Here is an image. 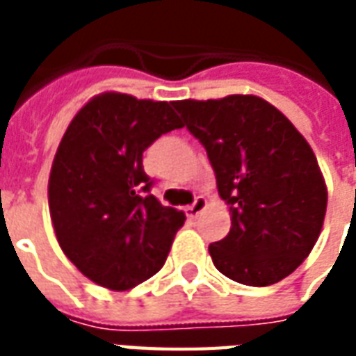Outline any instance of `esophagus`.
Here are the masks:
<instances>
[{
	"mask_svg": "<svg viewBox=\"0 0 356 356\" xmlns=\"http://www.w3.org/2000/svg\"><path fill=\"white\" fill-rule=\"evenodd\" d=\"M204 208H206V198H204V196H196L193 204L186 206V217H188V219H196V217L200 216Z\"/></svg>",
	"mask_w": 356,
	"mask_h": 356,
	"instance_id": "34e87169",
	"label": "esophagus"
}]
</instances>
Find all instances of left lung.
Returning a JSON list of instances; mask_svg holds the SVG:
<instances>
[{
  "label": "left lung",
  "mask_w": 356,
  "mask_h": 356,
  "mask_svg": "<svg viewBox=\"0 0 356 356\" xmlns=\"http://www.w3.org/2000/svg\"><path fill=\"white\" fill-rule=\"evenodd\" d=\"M231 206V231L209 244L219 273L246 286L291 275L318 240L328 193L309 143L288 118L254 95L177 101Z\"/></svg>",
  "instance_id": "8db88e82"
}]
</instances>
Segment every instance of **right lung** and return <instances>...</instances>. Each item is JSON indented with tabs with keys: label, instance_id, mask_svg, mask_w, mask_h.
Segmentation results:
<instances>
[{
	"label": "right lung",
	"instance_id": "add662e5",
	"mask_svg": "<svg viewBox=\"0 0 356 356\" xmlns=\"http://www.w3.org/2000/svg\"><path fill=\"white\" fill-rule=\"evenodd\" d=\"M173 102L104 93L76 114L49 177L57 240L81 275L108 290H131L156 275L185 213L150 193L143 152L183 127Z\"/></svg>",
	"mask_w": 356,
	"mask_h": 356
}]
</instances>
